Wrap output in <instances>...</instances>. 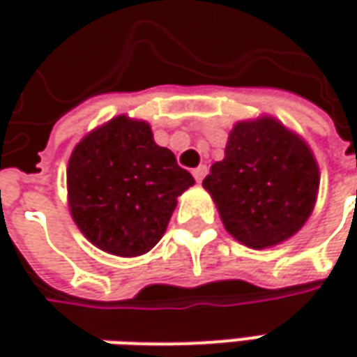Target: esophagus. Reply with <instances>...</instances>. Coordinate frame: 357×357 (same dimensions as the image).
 I'll list each match as a JSON object with an SVG mask.
<instances>
[{
  "label": "esophagus",
  "mask_w": 357,
  "mask_h": 357,
  "mask_svg": "<svg viewBox=\"0 0 357 357\" xmlns=\"http://www.w3.org/2000/svg\"><path fill=\"white\" fill-rule=\"evenodd\" d=\"M204 174H206V167H204V165H200V167H197V169L192 171V176L197 178V183H200V181L204 178Z\"/></svg>",
  "instance_id": "obj_1"
}]
</instances>
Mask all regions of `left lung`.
I'll return each instance as SVG.
<instances>
[{"label": "left lung", "instance_id": "obj_1", "mask_svg": "<svg viewBox=\"0 0 357 357\" xmlns=\"http://www.w3.org/2000/svg\"><path fill=\"white\" fill-rule=\"evenodd\" d=\"M220 220L240 244L262 250L306 225L320 188V169L308 143L278 119L238 121L225 158L202 181Z\"/></svg>", "mask_w": 357, "mask_h": 357}]
</instances>
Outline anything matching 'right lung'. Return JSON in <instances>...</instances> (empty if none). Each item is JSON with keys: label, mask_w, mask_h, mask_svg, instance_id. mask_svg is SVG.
<instances>
[{"label": "right lung", "mask_w": 357, "mask_h": 357, "mask_svg": "<svg viewBox=\"0 0 357 357\" xmlns=\"http://www.w3.org/2000/svg\"><path fill=\"white\" fill-rule=\"evenodd\" d=\"M195 185L146 121H107L75 144L67 165V200L79 230L113 256L146 254L169 227L176 199Z\"/></svg>", "instance_id": "1"}]
</instances>
